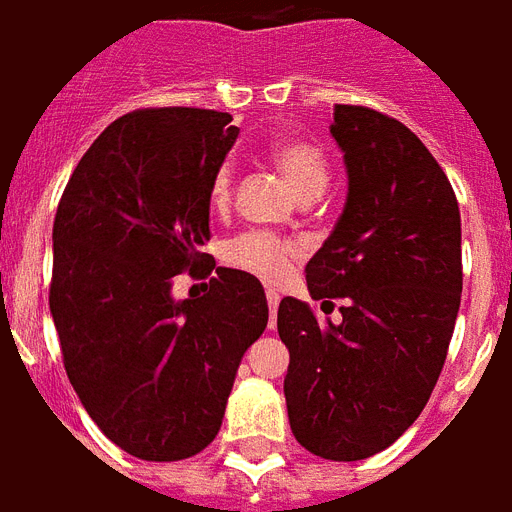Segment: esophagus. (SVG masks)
I'll use <instances>...</instances> for the list:
<instances>
[{"label":"esophagus","mask_w":512,"mask_h":512,"mask_svg":"<svg viewBox=\"0 0 512 512\" xmlns=\"http://www.w3.org/2000/svg\"><path fill=\"white\" fill-rule=\"evenodd\" d=\"M267 304H269V317H272V325H275L277 306H280V293L275 288H267Z\"/></svg>","instance_id":"obj_1"}]
</instances>
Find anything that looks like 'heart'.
Listing matches in <instances>:
<instances>
[{"instance_id":"obj_1","label":"heart","mask_w":512,"mask_h":512,"mask_svg":"<svg viewBox=\"0 0 512 512\" xmlns=\"http://www.w3.org/2000/svg\"><path fill=\"white\" fill-rule=\"evenodd\" d=\"M272 161L280 169V174L288 179V185L304 195H322L330 182V166L320 147L304 140H277L269 150ZM232 195V166L224 163L216 171L211 182V203L216 208H224ZM298 243L285 240V237L269 235V232H243L235 240L224 245V261L235 269H243L248 275L259 277L267 282H280L290 275L293 261L298 259Z\"/></svg>"}]
</instances>
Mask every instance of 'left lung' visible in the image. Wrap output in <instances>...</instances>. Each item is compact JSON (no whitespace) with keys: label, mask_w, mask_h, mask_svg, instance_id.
<instances>
[{"label":"left lung","mask_w":512,"mask_h":512,"mask_svg":"<svg viewBox=\"0 0 512 512\" xmlns=\"http://www.w3.org/2000/svg\"><path fill=\"white\" fill-rule=\"evenodd\" d=\"M349 192L306 264L314 301L343 298L341 322L282 298L285 402L312 455L354 463L391 447L431 396L463 293L460 208L428 147L396 118L335 105L330 124Z\"/></svg>","instance_id":"1"}]
</instances>
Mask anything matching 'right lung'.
Returning <instances> with one entry per match:
<instances>
[{
	"instance_id": "obj_1",
	"label": "right lung",
	"mask_w": 512,
	"mask_h": 512,
	"mask_svg": "<svg viewBox=\"0 0 512 512\" xmlns=\"http://www.w3.org/2000/svg\"><path fill=\"white\" fill-rule=\"evenodd\" d=\"M230 121L200 108L126 113L57 206L49 312L65 372L100 431L140 460H185L216 439L269 320L261 282L240 269H216L203 298L171 296L174 277L208 261L211 182L240 134Z\"/></svg>"
}]
</instances>
